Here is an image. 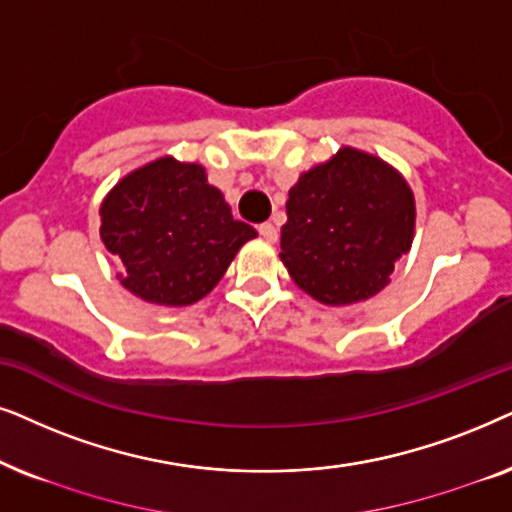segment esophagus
<instances>
[{
  "label": "esophagus",
  "instance_id": "34e87169",
  "mask_svg": "<svg viewBox=\"0 0 512 512\" xmlns=\"http://www.w3.org/2000/svg\"><path fill=\"white\" fill-rule=\"evenodd\" d=\"M260 234H262L264 241L274 243L276 238H278V229H276L274 224H271V222H262V224H260Z\"/></svg>",
  "mask_w": 512,
  "mask_h": 512
}]
</instances>
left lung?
Segmentation results:
<instances>
[{"label": "left lung", "mask_w": 512, "mask_h": 512, "mask_svg": "<svg viewBox=\"0 0 512 512\" xmlns=\"http://www.w3.org/2000/svg\"><path fill=\"white\" fill-rule=\"evenodd\" d=\"M281 262L297 288L325 306L365 302L391 283L410 252L414 192L379 156L342 147L290 187Z\"/></svg>", "instance_id": "1"}]
</instances>
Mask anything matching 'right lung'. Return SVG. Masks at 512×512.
I'll use <instances>...</instances> for the list:
<instances>
[{"label": "right lung", "mask_w": 512, "mask_h": 512, "mask_svg": "<svg viewBox=\"0 0 512 512\" xmlns=\"http://www.w3.org/2000/svg\"><path fill=\"white\" fill-rule=\"evenodd\" d=\"M255 236L206 168L175 156L131 170L100 203V238L124 264L119 281L149 304H196Z\"/></svg>", "instance_id": "right-lung-1"}]
</instances>
